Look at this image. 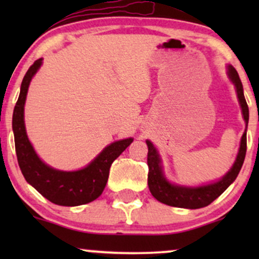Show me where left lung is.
<instances>
[{
  "label": "left lung",
  "mask_w": 259,
  "mask_h": 259,
  "mask_svg": "<svg viewBox=\"0 0 259 259\" xmlns=\"http://www.w3.org/2000/svg\"><path fill=\"white\" fill-rule=\"evenodd\" d=\"M228 75L233 84L235 85L237 92V99H239L240 106L242 109L243 119H245L246 127L248 124V106L243 95L242 82L240 80L239 74L233 65H228ZM148 147L147 153V165H148V189L151 194L156 200L162 203L168 204V206L179 207V208H189V209H197V208L206 207L212 203L215 198H218L225 190L234 183L236 177L239 175L241 167L243 164L246 156V148H247V139H246V130L241 138V144H240L239 153H237L236 160L230 170L228 171L221 180L215 181L208 185H202L197 187L180 186L170 184L165 179L163 174L162 165H160V157L157 152L156 147L153 146L150 140L146 141Z\"/></svg>",
  "instance_id": "left-lung-1"
}]
</instances>
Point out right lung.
Returning a JSON list of instances; mask_svg holds the SVG:
<instances>
[{"instance_id":"right-lung-1","label":"right lung","mask_w":259,"mask_h":259,"mask_svg":"<svg viewBox=\"0 0 259 259\" xmlns=\"http://www.w3.org/2000/svg\"><path fill=\"white\" fill-rule=\"evenodd\" d=\"M42 64V58L34 62L24 75L20 94L14 107L13 125L16 152L20 170L25 180L45 198L58 206H80L100 197L108 180L109 168L133 142L132 138L119 140L108 145L85 168L75 171L53 169L38 158L26 135L24 124V105L29 84Z\"/></svg>"}]
</instances>
